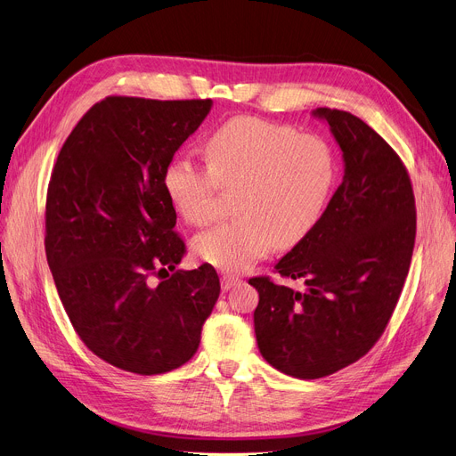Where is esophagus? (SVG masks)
<instances>
[{
  "mask_svg": "<svg viewBox=\"0 0 456 456\" xmlns=\"http://www.w3.org/2000/svg\"><path fill=\"white\" fill-rule=\"evenodd\" d=\"M236 284H240V279H238L236 275H231V273H224V277H222V289L224 290H231L232 286H236Z\"/></svg>",
  "mask_w": 456,
  "mask_h": 456,
  "instance_id": "obj_1",
  "label": "esophagus"
}]
</instances>
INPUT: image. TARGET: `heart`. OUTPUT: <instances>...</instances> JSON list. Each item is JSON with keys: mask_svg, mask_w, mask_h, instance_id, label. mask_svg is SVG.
<instances>
[{"mask_svg": "<svg viewBox=\"0 0 456 456\" xmlns=\"http://www.w3.org/2000/svg\"><path fill=\"white\" fill-rule=\"evenodd\" d=\"M207 160L177 153L164 190L191 225L208 224L224 188H238L236 218L200 232L194 253L224 272H244L277 244L292 248L313 232L338 183V155L323 136L253 116H238L207 140Z\"/></svg>", "mask_w": 456, "mask_h": 456, "instance_id": "heart-1", "label": "heart"}]
</instances>
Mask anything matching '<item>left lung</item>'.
<instances>
[{
    "instance_id": "obj_1",
    "label": "left lung",
    "mask_w": 456,
    "mask_h": 456,
    "mask_svg": "<svg viewBox=\"0 0 456 456\" xmlns=\"http://www.w3.org/2000/svg\"><path fill=\"white\" fill-rule=\"evenodd\" d=\"M344 153L346 175L320 225L286 253L275 273L297 292L253 277L260 354L296 379H322L362 358L399 301L416 240L411 175L390 143L361 118L316 109Z\"/></svg>"
}]
</instances>
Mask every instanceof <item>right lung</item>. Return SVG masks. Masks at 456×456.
Returning <instances> with one entry per match:
<instances>
[{"label":"right lung","instance_id":"right-lung-1","mask_svg":"<svg viewBox=\"0 0 456 456\" xmlns=\"http://www.w3.org/2000/svg\"><path fill=\"white\" fill-rule=\"evenodd\" d=\"M210 105L109 95L69 133L47 184L44 246L62 306L83 344L124 371L188 362L220 296L207 262L175 270L186 246L162 181Z\"/></svg>","mask_w":456,"mask_h":456}]
</instances>
